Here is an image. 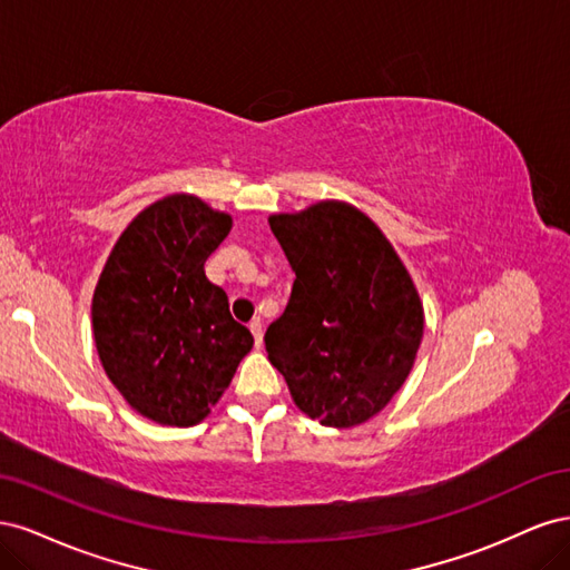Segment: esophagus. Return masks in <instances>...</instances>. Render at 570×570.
Segmentation results:
<instances>
[{"mask_svg": "<svg viewBox=\"0 0 570 570\" xmlns=\"http://www.w3.org/2000/svg\"><path fill=\"white\" fill-rule=\"evenodd\" d=\"M249 331H252V335H254L256 347H262V344H264V325H262V321L254 318V321L249 323Z\"/></svg>", "mask_w": 570, "mask_h": 570, "instance_id": "obj_1", "label": "esophagus"}]
</instances>
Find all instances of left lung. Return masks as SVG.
<instances>
[{
  "label": "left lung",
  "instance_id": "left-lung-1",
  "mask_svg": "<svg viewBox=\"0 0 570 570\" xmlns=\"http://www.w3.org/2000/svg\"><path fill=\"white\" fill-rule=\"evenodd\" d=\"M295 285L266 352L292 400L323 425L352 428L406 381L423 337V304L402 258L347 202L268 218Z\"/></svg>",
  "mask_w": 570,
  "mask_h": 570
}]
</instances>
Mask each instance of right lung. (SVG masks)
I'll use <instances>...</instances> for the list:
<instances>
[{
	"label": "right lung",
	"instance_id": "1",
	"mask_svg": "<svg viewBox=\"0 0 570 570\" xmlns=\"http://www.w3.org/2000/svg\"><path fill=\"white\" fill-rule=\"evenodd\" d=\"M233 218L195 195H168L118 237L92 297L101 366L145 419L189 428L209 416L254 337L230 316L204 262Z\"/></svg>",
	"mask_w": 570,
	"mask_h": 570
}]
</instances>
